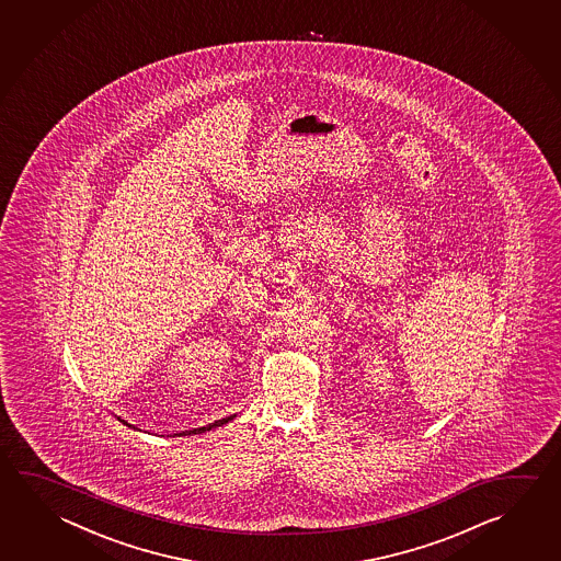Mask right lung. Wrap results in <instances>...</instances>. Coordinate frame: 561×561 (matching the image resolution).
<instances>
[{
  "mask_svg": "<svg viewBox=\"0 0 561 561\" xmlns=\"http://www.w3.org/2000/svg\"><path fill=\"white\" fill-rule=\"evenodd\" d=\"M234 415H230V417H227V420H220V422H215L213 425H208V427H203L201 432H210V430H215V427H218V425H225V423L230 422Z\"/></svg>",
  "mask_w": 561,
  "mask_h": 561,
  "instance_id": "add662e5",
  "label": "right lung"
}]
</instances>
